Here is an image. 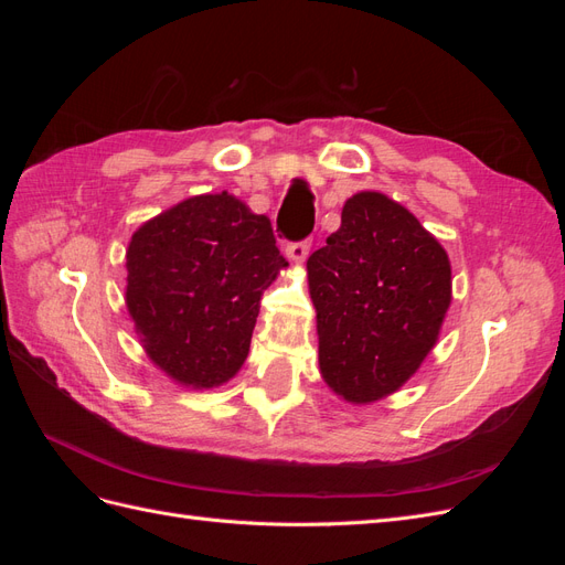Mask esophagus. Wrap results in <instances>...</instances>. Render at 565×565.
Instances as JSON below:
<instances>
[{
    "instance_id": "esophagus-1",
    "label": "esophagus",
    "mask_w": 565,
    "mask_h": 565,
    "mask_svg": "<svg viewBox=\"0 0 565 565\" xmlns=\"http://www.w3.org/2000/svg\"><path fill=\"white\" fill-rule=\"evenodd\" d=\"M309 249H311V243H309V241H299V243H289L285 252H287L289 259L301 264V262L306 259V256H309Z\"/></svg>"
}]
</instances>
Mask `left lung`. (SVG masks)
Segmentation results:
<instances>
[{
	"instance_id": "1",
	"label": "left lung",
	"mask_w": 565,
	"mask_h": 565,
	"mask_svg": "<svg viewBox=\"0 0 565 565\" xmlns=\"http://www.w3.org/2000/svg\"><path fill=\"white\" fill-rule=\"evenodd\" d=\"M306 268L324 382L351 403L407 382L450 306V262L436 237L398 202L358 193Z\"/></svg>"
}]
</instances>
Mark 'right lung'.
Segmentation results:
<instances>
[{
    "mask_svg": "<svg viewBox=\"0 0 565 565\" xmlns=\"http://www.w3.org/2000/svg\"><path fill=\"white\" fill-rule=\"evenodd\" d=\"M287 262L270 221L228 193L198 195L150 218L127 252V309L169 377L195 388L245 363L264 289Z\"/></svg>",
    "mask_w": 565,
    "mask_h": 565,
    "instance_id": "add662e5",
    "label": "right lung"
}]
</instances>
